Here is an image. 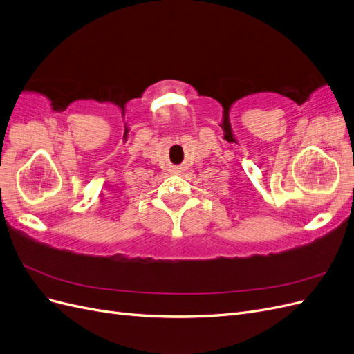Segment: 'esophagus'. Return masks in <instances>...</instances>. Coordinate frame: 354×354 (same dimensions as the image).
Instances as JSON below:
<instances>
[{"mask_svg": "<svg viewBox=\"0 0 354 354\" xmlns=\"http://www.w3.org/2000/svg\"><path fill=\"white\" fill-rule=\"evenodd\" d=\"M180 171H183V169H180V167H178V169L175 170V174H180Z\"/></svg>", "mask_w": 354, "mask_h": 354, "instance_id": "1", "label": "esophagus"}]
</instances>
